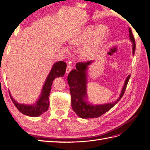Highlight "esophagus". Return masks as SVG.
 <instances>
[{"mask_svg": "<svg viewBox=\"0 0 150 150\" xmlns=\"http://www.w3.org/2000/svg\"><path fill=\"white\" fill-rule=\"evenodd\" d=\"M71 69H72V67H71V66H70V65L67 66V67H66V74H69V72L71 71Z\"/></svg>", "mask_w": 150, "mask_h": 150, "instance_id": "esophagus-1", "label": "esophagus"}]
</instances>
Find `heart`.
<instances>
[{
  "mask_svg": "<svg viewBox=\"0 0 150 150\" xmlns=\"http://www.w3.org/2000/svg\"><path fill=\"white\" fill-rule=\"evenodd\" d=\"M106 35L107 29L104 26L97 28L89 25L72 36L69 43L73 47L83 46L79 50V55L83 59L88 61L97 53Z\"/></svg>",
  "mask_w": 150,
  "mask_h": 150,
  "instance_id": "obj_1",
  "label": "heart"
}]
</instances>
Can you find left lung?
Returning <instances> with one entry per match:
<instances>
[{
  "instance_id": "obj_1",
  "label": "left lung",
  "mask_w": 150,
  "mask_h": 150,
  "mask_svg": "<svg viewBox=\"0 0 150 150\" xmlns=\"http://www.w3.org/2000/svg\"><path fill=\"white\" fill-rule=\"evenodd\" d=\"M129 39L133 43V54L134 55L136 44L134 38L131 28H129ZM93 61L85 62H78L76 65V69L72 70L67 76V82L70 87L71 96V106L72 110L77 115L81 118L88 119L98 117L108 111L118 102L122 96L128 85L131 75L127 77L120 97L113 103L99 105H93L86 100L87 98L86 84H87L88 66L91 64Z\"/></svg>"
}]
</instances>
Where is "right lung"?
Returning <instances> with one entry per match:
<instances>
[{
  "label": "right lung",
  "mask_w": 150,
  "mask_h": 150,
  "mask_svg": "<svg viewBox=\"0 0 150 150\" xmlns=\"http://www.w3.org/2000/svg\"><path fill=\"white\" fill-rule=\"evenodd\" d=\"M67 64L64 61L56 62L52 67L51 71L49 74L42 89L41 94L36 103L33 105L19 104L13 99L9 92L10 97L13 103L21 112L25 115L37 117L42 115L44 112L47 111L49 106V94L54 79L57 77H62L64 75L66 70Z\"/></svg>",
  "instance_id": "obj_1"
}]
</instances>
